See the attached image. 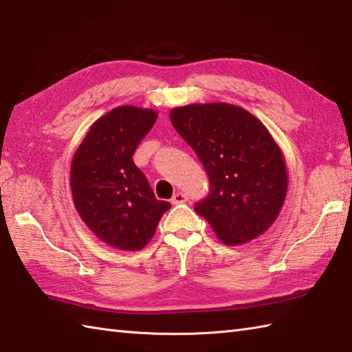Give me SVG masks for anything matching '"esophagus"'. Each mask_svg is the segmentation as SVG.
<instances>
[{"label": "esophagus", "instance_id": "obj_1", "mask_svg": "<svg viewBox=\"0 0 352 352\" xmlns=\"http://www.w3.org/2000/svg\"><path fill=\"white\" fill-rule=\"evenodd\" d=\"M186 195L184 193H182V192H177V193H174V197H172V199H170V203L174 204V206H178V204H183V203H186Z\"/></svg>", "mask_w": 352, "mask_h": 352}]
</instances>
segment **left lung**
I'll use <instances>...</instances> for the list:
<instances>
[{
    "mask_svg": "<svg viewBox=\"0 0 352 352\" xmlns=\"http://www.w3.org/2000/svg\"><path fill=\"white\" fill-rule=\"evenodd\" d=\"M210 180L195 212L228 246L263 234L275 222L287 192L281 148L248 110L228 102L189 104L169 113Z\"/></svg>",
    "mask_w": 352,
    "mask_h": 352,
    "instance_id": "left-lung-1",
    "label": "left lung"
}]
</instances>
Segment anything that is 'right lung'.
<instances>
[{
	"mask_svg": "<svg viewBox=\"0 0 352 352\" xmlns=\"http://www.w3.org/2000/svg\"><path fill=\"white\" fill-rule=\"evenodd\" d=\"M157 111L121 106L91 125L71 163L74 206L109 246L139 251L151 241L168 201L155 199L133 154L157 121Z\"/></svg>",
	"mask_w": 352,
	"mask_h": 352,
	"instance_id": "add662e5",
	"label": "right lung"
}]
</instances>
